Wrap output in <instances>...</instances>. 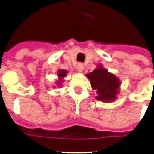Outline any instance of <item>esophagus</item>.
Instances as JSON below:
<instances>
[{
	"label": "esophagus",
	"mask_w": 154,
	"mask_h": 154,
	"mask_svg": "<svg viewBox=\"0 0 154 154\" xmlns=\"http://www.w3.org/2000/svg\"><path fill=\"white\" fill-rule=\"evenodd\" d=\"M77 70L79 71V72H81V71L83 70V69H84L83 64H81V63H80V64L77 65Z\"/></svg>",
	"instance_id": "esophagus-1"
}]
</instances>
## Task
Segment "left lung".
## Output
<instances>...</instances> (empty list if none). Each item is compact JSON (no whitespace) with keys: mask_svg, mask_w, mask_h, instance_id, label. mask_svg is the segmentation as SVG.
Instances as JSON below:
<instances>
[{"mask_svg":"<svg viewBox=\"0 0 154 154\" xmlns=\"http://www.w3.org/2000/svg\"><path fill=\"white\" fill-rule=\"evenodd\" d=\"M87 76L92 89L96 90L98 94L97 100L109 103L116 99L120 82L115 75L99 66Z\"/></svg>","mask_w":154,"mask_h":154,"instance_id":"left-lung-1","label":"left lung"}]
</instances>
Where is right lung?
<instances>
[{"label": "right lung", "instance_id": "1", "mask_svg": "<svg viewBox=\"0 0 154 154\" xmlns=\"http://www.w3.org/2000/svg\"><path fill=\"white\" fill-rule=\"evenodd\" d=\"M66 74H67V71L66 70H63V69H60V70H58V72H57V76L60 77V81L62 80V77H66ZM60 81H58L57 83L60 84Z\"/></svg>", "mask_w": 154, "mask_h": 154}]
</instances>
